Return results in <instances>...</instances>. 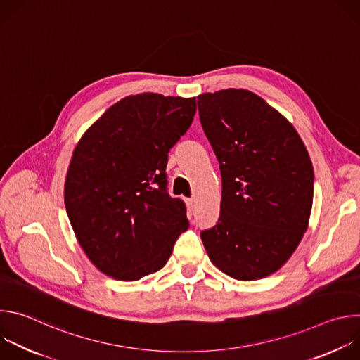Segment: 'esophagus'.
<instances>
[{"instance_id": "obj_1", "label": "esophagus", "mask_w": 360, "mask_h": 360, "mask_svg": "<svg viewBox=\"0 0 360 360\" xmlns=\"http://www.w3.org/2000/svg\"><path fill=\"white\" fill-rule=\"evenodd\" d=\"M186 205H188V208H189L191 211H193V208H195V199H193V198H188V199H186Z\"/></svg>"}]
</instances>
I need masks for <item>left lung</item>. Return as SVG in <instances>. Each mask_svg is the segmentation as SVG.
Instances as JSON below:
<instances>
[{"label": "left lung", "mask_w": 360, "mask_h": 360, "mask_svg": "<svg viewBox=\"0 0 360 360\" xmlns=\"http://www.w3.org/2000/svg\"><path fill=\"white\" fill-rule=\"evenodd\" d=\"M219 162L218 224L200 232L211 262L238 281L262 279L290 258L309 225L314 167L293 125L248 89L198 95Z\"/></svg>", "instance_id": "obj_1"}]
</instances>
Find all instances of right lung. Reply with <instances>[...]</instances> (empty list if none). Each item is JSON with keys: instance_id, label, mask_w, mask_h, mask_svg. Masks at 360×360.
<instances>
[{"instance_id": "1", "label": "right lung", "mask_w": 360, "mask_h": 360, "mask_svg": "<svg viewBox=\"0 0 360 360\" xmlns=\"http://www.w3.org/2000/svg\"><path fill=\"white\" fill-rule=\"evenodd\" d=\"M195 112V98L129 95L77 143L65 208L78 243L102 274L132 282L162 269L188 229L185 203L167 192L165 168Z\"/></svg>"}]
</instances>
